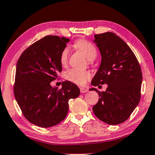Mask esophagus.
I'll list each match as a JSON object with an SVG mask.
<instances>
[{"label":"esophagus","instance_id":"obj_1","mask_svg":"<svg viewBox=\"0 0 155 155\" xmlns=\"http://www.w3.org/2000/svg\"><path fill=\"white\" fill-rule=\"evenodd\" d=\"M80 90H81V93H86V92H88V89L86 88H83V87H81V88H80Z\"/></svg>","mask_w":155,"mask_h":155}]
</instances>
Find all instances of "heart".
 Instances as JSON below:
<instances>
[{"instance_id":"obj_1","label":"heart","mask_w":155,"mask_h":155,"mask_svg":"<svg viewBox=\"0 0 155 155\" xmlns=\"http://www.w3.org/2000/svg\"><path fill=\"white\" fill-rule=\"evenodd\" d=\"M74 45L89 60L94 59L97 56V50L94 44L85 40H79L76 41ZM69 48L66 47L62 50L60 55V62L63 66L67 65L68 62ZM65 78L68 81L72 82L74 84L83 85L90 79L91 73L86 70H80L77 69H71L65 73Z\"/></svg>"}]
</instances>
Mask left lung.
Masks as SVG:
<instances>
[{
    "mask_svg": "<svg viewBox=\"0 0 155 155\" xmlns=\"http://www.w3.org/2000/svg\"><path fill=\"white\" fill-rule=\"evenodd\" d=\"M94 42L99 49L101 61L91 81L94 86L107 84L93 111L100 120L109 125L125 122L139 104L142 73L135 54L127 43L113 32L95 35Z\"/></svg>",
    "mask_w": 155,
    "mask_h": 155,
    "instance_id": "8db88e82",
    "label": "left lung"
}]
</instances>
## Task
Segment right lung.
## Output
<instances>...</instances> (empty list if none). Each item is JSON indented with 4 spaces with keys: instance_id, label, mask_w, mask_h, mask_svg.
<instances>
[{
    "instance_id": "add662e5",
    "label": "right lung",
    "mask_w": 155,
    "mask_h": 155,
    "mask_svg": "<svg viewBox=\"0 0 155 155\" xmlns=\"http://www.w3.org/2000/svg\"><path fill=\"white\" fill-rule=\"evenodd\" d=\"M70 39L45 36L29 46L16 64L14 92L25 118L41 128L59 124L66 117L69 100L80 95V89L70 81L61 88L51 83L61 72L60 55Z\"/></svg>"
}]
</instances>
